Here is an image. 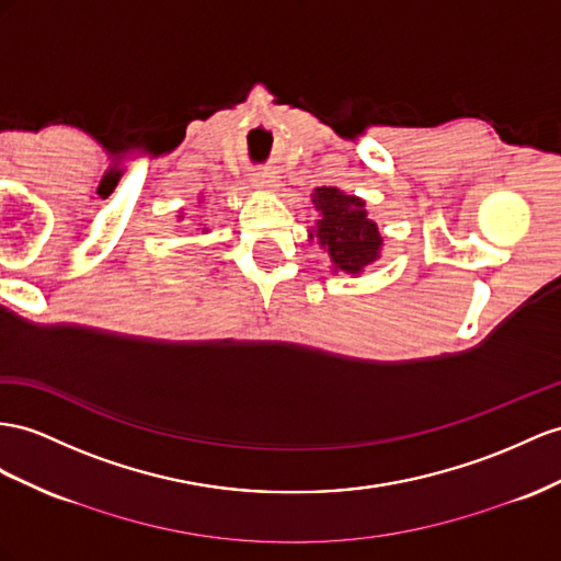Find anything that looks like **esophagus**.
<instances>
[{
  "label": "esophagus",
  "instance_id": "1",
  "mask_svg": "<svg viewBox=\"0 0 561 561\" xmlns=\"http://www.w3.org/2000/svg\"><path fill=\"white\" fill-rule=\"evenodd\" d=\"M251 182H253V186H261V190H275L277 186V180H272L267 172H253Z\"/></svg>",
  "mask_w": 561,
  "mask_h": 561
}]
</instances>
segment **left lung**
<instances>
[{"instance_id":"obj_1","label":"left lung","mask_w":561,"mask_h":561,"mask_svg":"<svg viewBox=\"0 0 561 561\" xmlns=\"http://www.w3.org/2000/svg\"><path fill=\"white\" fill-rule=\"evenodd\" d=\"M312 204L322 215V220H318V239L332 255L336 270L357 275L377 261L381 234L377 222L367 215L363 198L343 194L334 186H320L314 190Z\"/></svg>"}]
</instances>
